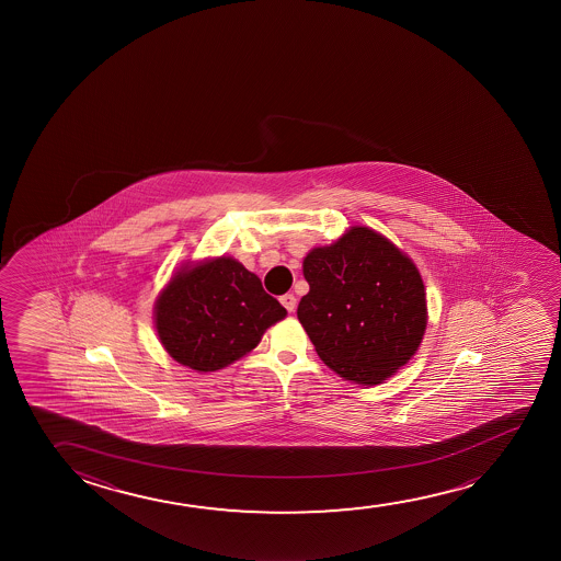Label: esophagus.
I'll list each match as a JSON object with an SVG mask.
<instances>
[{"instance_id":"1","label":"esophagus","mask_w":561,"mask_h":561,"mask_svg":"<svg viewBox=\"0 0 561 561\" xmlns=\"http://www.w3.org/2000/svg\"><path fill=\"white\" fill-rule=\"evenodd\" d=\"M280 304L286 307L288 313H291L296 309V296L294 294H284V296H280Z\"/></svg>"}]
</instances>
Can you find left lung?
Wrapping results in <instances>:
<instances>
[{"label": "left lung", "instance_id": "1", "mask_svg": "<svg viewBox=\"0 0 561 561\" xmlns=\"http://www.w3.org/2000/svg\"><path fill=\"white\" fill-rule=\"evenodd\" d=\"M309 291L298 319L314 352L345 380L376 386L407 365L427 322L426 290L409 255L352 227L304 260Z\"/></svg>", "mask_w": 561, "mask_h": 561}]
</instances>
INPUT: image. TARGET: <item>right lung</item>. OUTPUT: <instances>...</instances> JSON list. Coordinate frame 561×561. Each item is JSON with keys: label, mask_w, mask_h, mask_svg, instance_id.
I'll list each match as a JSON object with an SVG mask.
<instances>
[{"label": "right lung", "mask_w": 561, "mask_h": 561, "mask_svg": "<svg viewBox=\"0 0 561 561\" xmlns=\"http://www.w3.org/2000/svg\"><path fill=\"white\" fill-rule=\"evenodd\" d=\"M284 317L286 309L263 290L262 280L225 255L183 267L154 306L165 352L196 373H214L244 357Z\"/></svg>", "instance_id": "right-lung-1"}]
</instances>
